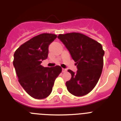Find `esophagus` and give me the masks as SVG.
<instances>
[{"mask_svg": "<svg viewBox=\"0 0 121 121\" xmlns=\"http://www.w3.org/2000/svg\"><path fill=\"white\" fill-rule=\"evenodd\" d=\"M67 71V69H65V68H62V72L64 73Z\"/></svg>", "mask_w": 121, "mask_h": 121, "instance_id": "1", "label": "esophagus"}]
</instances>
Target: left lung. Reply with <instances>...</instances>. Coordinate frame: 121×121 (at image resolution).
I'll list each match as a JSON object with an SVG mask.
<instances>
[{
	"label": "left lung",
	"instance_id": "1",
	"mask_svg": "<svg viewBox=\"0 0 121 121\" xmlns=\"http://www.w3.org/2000/svg\"><path fill=\"white\" fill-rule=\"evenodd\" d=\"M58 39L69 51L76 62V73L71 70L70 81L66 82L68 91L76 96L89 93L98 83L103 68L104 51L102 45L79 33L59 35Z\"/></svg>",
	"mask_w": 121,
	"mask_h": 121
}]
</instances>
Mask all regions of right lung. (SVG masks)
I'll return each mask as SVG.
<instances>
[{
	"label": "right lung",
	"mask_w": 121,
	"mask_h": 121,
	"mask_svg": "<svg viewBox=\"0 0 121 121\" xmlns=\"http://www.w3.org/2000/svg\"><path fill=\"white\" fill-rule=\"evenodd\" d=\"M57 36L43 33L23 43L14 54L13 65L23 89L33 98L42 99L51 94L54 81L62 71L56 65L43 67L40 64L48 54V47Z\"/></svg>",
	"instance_id": "obj_1"
}]
</instances>
